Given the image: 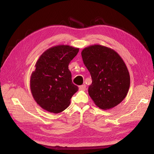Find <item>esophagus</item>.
<instances>
[{
	"mask_svg": "<svg viewBox=\"0 0 154 154\" xmlns=\"http://www.w3.org/2000/svg\"><path fill=\"white\" fill-rule=\"evenodd\" d=\"M79 88V90H80V91H85L86 90V85H85V84L82 85H80Z\"/></svg>",
	"mask_w": 154,
	"mask_h": 154,
	"instance_id": "esophagus-1",
	"label": "esophagus"
}]
</instances>
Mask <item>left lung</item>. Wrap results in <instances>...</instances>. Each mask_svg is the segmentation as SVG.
I'll return each mask as SVG.
<instances>
[{
    "label": "left lung",
    "mask_w": 154,
    "mask_h": 154,
    "mask_svg": "<svg viewBox=\"0 0 154 154\" xmlns=\"http://www.w3.org/2000/svg\"><path fill=\"white\" fill-rule=\"evenodd\" d=\"M92 82L88 94L99 108L107 110L122 102L130 87V75L120 56L110 48L94 45L81 52Z\"/></svg>",
    "instance_id": "1"
}]
</instances>
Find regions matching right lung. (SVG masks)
<instances>
[{"instance_id":"obj_1","label":"right lung","mask_w":154,"mask_h":154,"mask_svg":"<svg viewBox=\"0 0 154 154\" xmlns=\"http://www.w3.org/2000/svg\"><path fill=\"white\" fill-rule=\"evenodd\" d=\"M79 48L57 45L45 51L32 73L30 90L35 102L43 109L57 114L66 109L79 87L72 83L69 64Z\"/></svg>"}]
</instances>
